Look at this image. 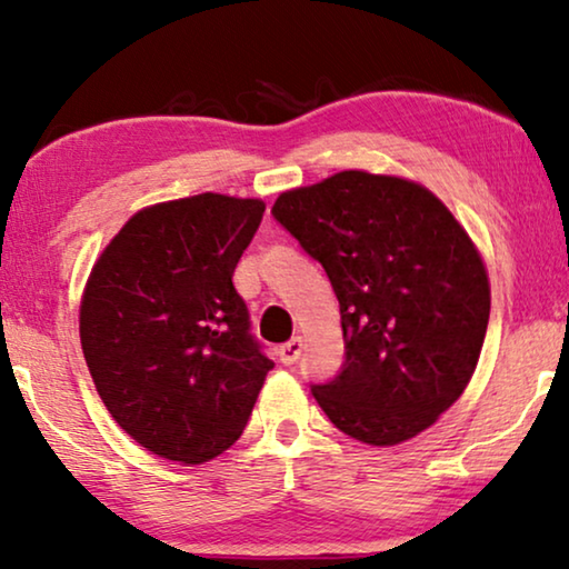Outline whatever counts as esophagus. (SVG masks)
<instances>
[{"mask_svg": "<svg viewBox=\"0 0 569 569\" xmlns=\"http://www.w3.org/2000/svg\"><path fill=\"white\" fill-rule=\"evenodd\" d=\"M300 352H302V339L300 337H292L287 345H282L277 349V357L282 365H295L300 360Z\"/></svg>", "mask_w": 569, "mask_h": 569, "instance_id": "esophagus-1", "label": "esophagus"}]
</instances>
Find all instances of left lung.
Segmentation results:
<instances>
[{
	"instance_id": "left-lung-1",
	"label": "left lung",
	"mask_w": 569,
	"mask_h": 569,
	"mask_svg": "<svg viewBox=\"0 0 569 569\" xmlns=\"http://www.w3.org/2000/svg\"><path fill=\"white\" fill-rule=\"evenodd\" d=\"M321 261L347 360L313 386L333 427L368 446L417 438L466 391L489 321V277L453 212L401 176L341 170L271 207Z\"/></svg>"
}]
</instances>
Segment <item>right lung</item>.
<instances>
[{"label": "right lung", "instance_id": "add662e5", "mask_svg": "<svg viewBox=\"0 0 569 569\" xmlns=\"http://www.w3.org/2000/svg\"><path fill=\"white\" fill-rule=\"evenodd\" d=\"M263 209L212 191L160 201L131 214L92 263L80 302L92 383L121 430L168 461L228 450L274 368L232 287Z\"/></svg>", "mask_w": 569, "mask_h": 569}]
</instances>
